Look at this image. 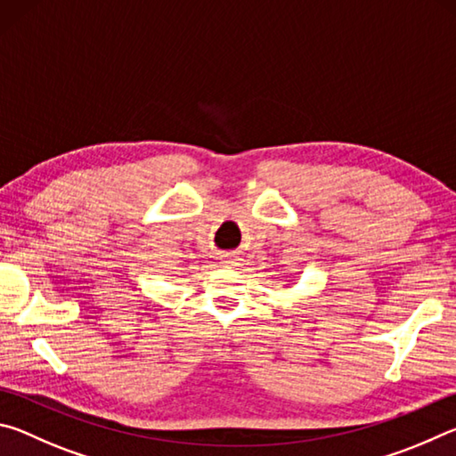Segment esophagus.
Instances as JSON below:
<instances>
[{
	"instance_id": "34e87169",
	"label": "esophagus",
	"mask_w": 456,
	"mask_h": 456,
	"mask_svg": "<svg viewBox=\"0 0 456 456\" xmlns=\"http://www.w3.org/2000/svg\"><path fill=\"white\" fill-rule=\"evenodd\" d=\"M233 264H235V261L231 257H223V265H233Z\"/></svg>"
}]
</instances>
